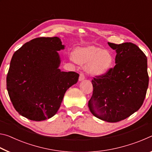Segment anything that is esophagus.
<instances>
[{
	"label": "esophagus",
	"instance_id": "obj_1",
	"mask_svg": "<svg viewBox=\"0 0 152 152\" xmlns=\"http://www.w3.org/2000/svg\"><path fill=\"white\" fill-rule=\"evenodd\" d=\"M84 78H85V75H84V73L81 72L80 74V76H79V80L81 81L82 80H84Z\"/></svg>",
	"mask_w": 152,
	"mask_h": 152
}]
</instances>
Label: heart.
<instances>
[{"mask_svg": "<svg viewBox=\"0 0 152 152\" xmlns=\"http://www.w3.org/2000/svg\"><path fill=\"white\" fill-rule=\"evenodd\" d=\"M80 64H87V70L90 73L100 75L106 72L113 64V56L109 51L102 50L96 47L78 48L74 51V57H72Z\"/></svg>", "mask_w": 152, "mask_h": 152, "instance_id": "b5f03b06", "label": "heart"}]
</instances>
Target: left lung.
Wrapping results in <instances>:
<instances>
[{"instance_id":"8db88e82","label":"left lung","mask_w":152,"mask_h":152,"mask_svg":"<svg viewBox=\"0 0 152 152\" xmlns=\"http://www.w3.org/2000/svg\"><path fill=\"white\" fill-rule=\"evenodd\" d=\"M108 43L116 50V65L92 80L88 107L96 117L115 123L131 116L143 104L149 84L148 61L134 43Z\"/></svg>"}]
</instances>
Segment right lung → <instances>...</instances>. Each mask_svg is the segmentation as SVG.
I'll return each instance as SVG.
<instances>
[{
  "instance_id": "add662e5",
  "label": "right lung",
  "mask_w": 152,
  "mask_h": 152,
  "mask_svg": "<svg viewBox=\"0 0 152 152\" xmlns=\"http://www.w3.org/2000/svg\"><path fill=\"white\" fill-rule=\"evenodd\" d=\"M64 48L57 37L29 41L12 56L7 88L15 110L35 121L52 117L66 91L78 82L75 72H61L57 51Z\"/></svg>"
}]
</instances>
